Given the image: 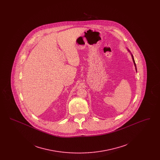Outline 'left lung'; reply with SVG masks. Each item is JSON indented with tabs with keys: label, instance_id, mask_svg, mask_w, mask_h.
I'll return each mask as SVG.
<instances>
[{
	"label": "left lung",
	"instance_id": "left-lung-1",
	"mask_svg": "<svg viewBox=\"0 0 160 160\" xmlns=\"http://www.w3.org/2000/svg\"><path fill=\"white\" fill-rule=\"evenodd\" d=\"M128 52H129V53H131L129 51V50H128ZM131 57H132V61H133V62H134V66H135V68H136V71H137V68H136V63H135V61H134V58H133V56H132V54H131Z\"/></svg>",
	"mask_w": 160,
	"mask_h": 160
}]
</instances>
